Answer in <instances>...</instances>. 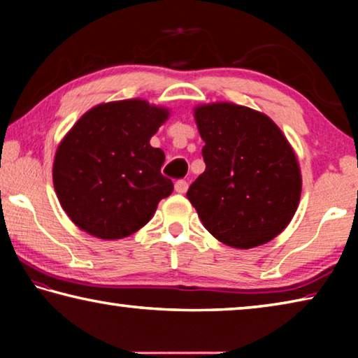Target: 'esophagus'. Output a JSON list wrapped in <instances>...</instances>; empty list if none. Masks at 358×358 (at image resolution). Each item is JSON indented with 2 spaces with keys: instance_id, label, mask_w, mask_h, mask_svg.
Here are the masks:
<instances>
[{
  "instance_id": "esophagus-1",
  "label": "esophagus",
  "mask_w": 358,
  "mask_h": 358,
  "mask_svg": "<svg viewBox=\"0 0 358 358\" xmlns=\"http://www.w3.org/2000/svg\"><path fill=\"white\" fill-rule=\"evenodd\" d=\"M175 191H177L178 194H185L187 191V181L186 180L175 181Z\"/></svg>"
}]
</instances>
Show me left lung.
<instances>
[{
	"label": "left lung",
	"mask_w": 358,
	"mask_h": 358,
	"mask_svg": "<svg viewBox=\"0 0 358 358\" xmlns=\"http://www.w3.org/2000/svg\"><path fill=\"white\" fill-rule=\"evenodd\" d=\"M205 172L186 197L224 245L250 250L273 240L299 207L301 177L287 138L266 115L217 102L194 112Z\"/></svg>",
	"instance_id": "8db88e82"
}]
</instances>
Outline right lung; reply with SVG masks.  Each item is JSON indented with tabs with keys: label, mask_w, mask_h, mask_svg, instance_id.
I'll return each mask as SVG.
<instances>
[{
	"label": "right lung",
	"mask_w": 358,
	"mask_h": 358,
	"mask_svg": "<svg viewBox=\"0 0 358 358\" xmlns=\"http://www.w3.org/2000/svg\"><path fill=\"white\" fill-rule=\"evenodd\" d=\"M169 117L141 99L92 108L59 143L53 186L63 210L93 237H129L173 191L161 173L164 151L150 138Z\"/></svg>",
	"instance_id": "obj_1"
}]
</instances>
